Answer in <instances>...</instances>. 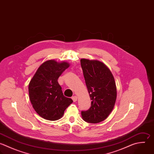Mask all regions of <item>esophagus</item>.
<instances>
[{
    "label": "esophagus",
    "mask_w": 154,
    "mask_h": 154,
    "mask_svg": "<svg viewBox=\"0 0 154 154\" xmlns=\"http://www.w3.org/2000/svg\"><path fill=\"white\" fill-rule=\"evenodd\" d=\"M72 100H73V102H76V101L77 100V99H78V97L76 96H73V97H72Z\"/></svg>",
    "instance_id": "1"
}]
</instances>
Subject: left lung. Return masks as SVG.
Segmentation results:
<instances>
[{
	"label": "left lung",
	"instance_id": "left-lung-1",
	"mask_svg": "<svg viewBox=\"0 0 154 154\" xmlns=\"http://www.w3.org/2000/svg\"><path fill=\"white\" fill-rule=\"evenodd\" d=\"M81 65L91 100V107L81 111V116L87 122L97 123L106 119L114 106L117 97L115 80L108 67L99 61L82 58Z\"/></svg>",
	"mask_w": 154,
	"mask_h": 154
}]
</instances>
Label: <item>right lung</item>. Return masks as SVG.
I'll return each instance as SVG.
<instances>
[{"label":"right lung","mask_w":154,"mask_h":154,"mask_svg":"<svg viewBox=\"0 0 154 154\" xmlns=\"http://www.w3.org/2000/svg\"><path fill=\"white\" fill-rule=\"evenodd\" d=\"M69 66L65 61H46L40 65L29 84L31 104L36 112L45 119L54 121L61 119L73 102L72 99L64 96L58 82V78Z\"/></svg>","instance_id":"1"}]
</instances>
